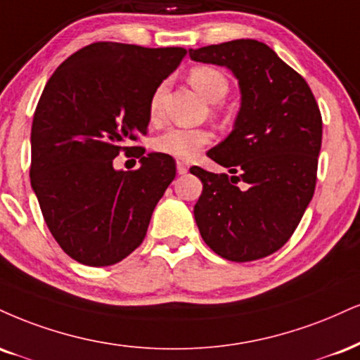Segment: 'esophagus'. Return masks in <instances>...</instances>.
Segmentation results:
<instances>
[{
  "label": "esophagus",
  "mask_w": 360,
  "mask_h": 360,
  "mask_svg": "<svg viewBox=\"0 0 360 360\" xmlns=\"http://www.w3.org/2000/svg\"><path fill=\"white\" fill-rule=\"evenodd\" d=\"M176 169H177V174H179V176H184L186 174V172H188V166H186V164L184 162H177V166H176Z\"/></svg>",
  "instance_id": "1"
}]
</instances>
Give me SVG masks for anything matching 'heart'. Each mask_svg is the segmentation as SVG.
Instances as JSON below:
<instances>
[{"instance_id": "1", "label": "heart", "mask_w": 360, "mask_h": 360, "mask_svg": "<svg viewBox=\"0 0 360 360\" xmlns=\"http://www.w3.org/2000/svg\"><path fill=\"white\" fill-rule=\"evenodd\" d=\"M189 84L198 90L207 102L218 103L226 97L229 84L223 72L213 67H196L189 73ZM164 85H159L154 90L149 102V114L155 119L161 114ZM211 141V132L201 127H171L161 136L155 137L154 147L159 153L171 155V158L191 161L196 158L199 150Z\"/></svg>"}]
</instances>
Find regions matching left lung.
Here are the masks:
<instances>
[{
	"instance_id": "obj_1",
	"label": "left lung",
	"mask_w": 360,
	"mask_h": 360,
	"mask_svg": "<svg viewBox=\"0 0 360 360\" xmlns=\"http://www.w3.org/2000/svg\"><path fill=\"white\" fill-rule=\"evenodd\" d=\"M189 56L226 67L241 94L233 131L206 153L229 174L191 167L202 183L194 205L199 233L229 262L268 257L287 243L314 196L322 146L319 105L302 75L262 41L189 49Z\"/></svg>"
}]
</instances>
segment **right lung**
<instances>
[{
	"label": "right lung",
	"instance_id": "add662e5",
	"mask_svg": "<svg viewBox=\"0 0 360 360\" xmlns=\"http://www.w3.org/2000/svg\"><path fill=\"white\" fill-rule=\"evenodd\" d=\"M184 56L179 46L92 43L68 56L43 89L30 179L56 243L82 265L129 257L176 177L171 155L127 144L146 134L150 97ZM120 150H136L141 167L117 172Z\"/></svg>",
	"mask_w": 360,
	"mask_h": 360
}]
</instances>
